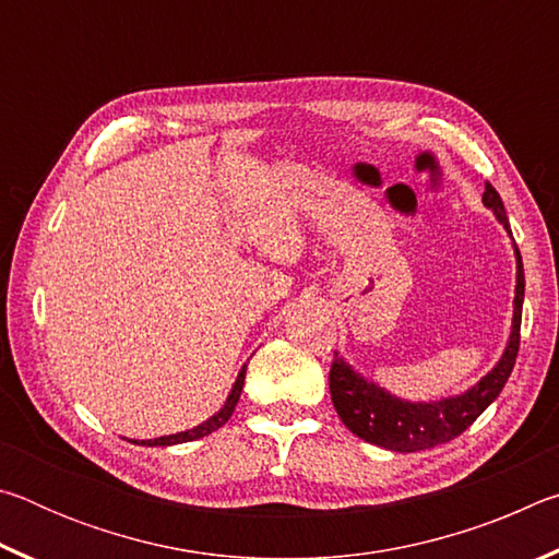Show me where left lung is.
<instances>
[{
	"mask_svg": "<svg viewBox=\"0 0 559 559\" xmlns=\"http://www.w3.org/2000/svg\"><path fill=\"white\" fill-rule=\"evenodd\" d=\"M484 204L496 214V219L503 224V229L510 234L503 200H500V194L490 182H486ZM513 249L518 263L513 328H510L508 345L493 370L486 377H480V382L473 384L471 390L456 396H447V400L439 402H406L386 392L384 386L365 380L362 374L353 370V365H347L343 357L335 355L333 367H330V396H333L337 416L355 437L370 441L374 447L400 453L433 449L439 447V443H447L461 437V433L496 402V396L503 392L510 372H513L520 347L525 273L523 259H520L515 243Z\"/></svg>",
	"mask_w": 559,
	"mask_h": 559,
	"instance_id": "8db88e82",
	"label": "left lung"
}]
</instances>
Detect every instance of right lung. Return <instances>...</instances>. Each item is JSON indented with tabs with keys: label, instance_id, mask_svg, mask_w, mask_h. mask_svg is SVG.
Listing matches in <instances>:
<instances>
[{
	"label": "right lung",
	"instance_id": "obj_1",
	"mask_svg": "<svg viewBox=\"0 0 559 559\" xmlns=\"http://www.w3.org/2000/svg\"><path fill=\"white\" fill-rule=\"evenodd\" d=\"M243 377H246V365L241 367L239 377H236V382L231 386L229 396H226V402L219 412H216L214 416H210V419L202 421L200 427L194 429H187V431H177V433H169V437H159V439H147V441H132V443H140V447H173V443H187V441H197L202 437H210L212 431L222 429L226 421H229V416L234 414V406L236 402H239L241 396V390H243Z\"/></svg>",
	"mask_w": 559,
	"mask_h": 559
}]
</instances>
